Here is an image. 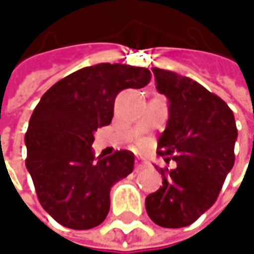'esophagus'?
<instances>
[{"instance_id": "1", "label": "esophagus", "mask_w": 254, "mask_h": 254, "mask_svg": "<svg viewBox=\"0 0 254 254\" xmlns=\"http://www.w3.org/2000/svg\"><path fill=\"white\" fill-rule=\"evenodd\" d=\"M148 166V162L147 160H144V159H136L135 160V171H141V169H144V168H147Z\"/></svg>"}]
</instances>
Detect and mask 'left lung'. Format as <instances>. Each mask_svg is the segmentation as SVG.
<instances>
[{"label": "left lung", "instance_id": "left-lung-1", "mask_svg": "<svg viewBox=\"0 0 254 254\" xmlns=\"http://www.w3.org/2000/svg\"><path fill=\"white\" fill-rule=\"evenodd\" d=\"M153 73L169 103L159 154L172 156L177 168L160 169L163 185L147 195L145 210L163 228H182L216 201L234 166L237 127L228 104L198 82L157 67Z\"/></svg>", "mask_w": 254, "mask_h": 254}]
</instances>
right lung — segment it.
Returning a JSON list of instances; mask_svg holds the SVG:
<instances>
[{
  "label": "right lung",
  "mask_w": 254,
  "mask_h": 254,
  "mask_svg": "<svg viewBox=\"0 0 254 254\" xmlns=\"http://www.w3.org/2000/svg\"><path fill=\"white\" fill-rule=\"evenodd\" d=\"M145 67L121 63L88 66L54 83L35 107L25 135L26 168L41 206L72 229L100 225L110 210L112 187L133 171V153L95 157L97 127L112 122L122 89L142 88Z\"/></svg>",
  "instance_id": "1"
}]
</instances>
